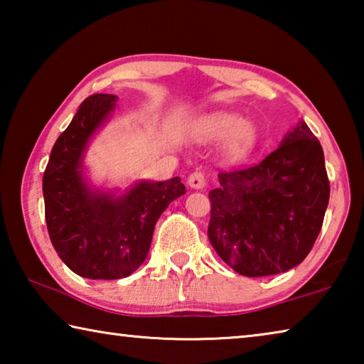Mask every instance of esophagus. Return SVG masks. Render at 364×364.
<instances>
[{
  "label": "esophagus",
  "mask_w": 364,
  "mask_h": 364,
  "mask_svg": "<svg viewBox=\"0 0 364 364\" xmlns=\"http://www.w3.org/2000/svg\"><path fill=\"white\" fill-rule=\"evenodd\" d=\"M188 184L189 188L193 189H204L205 188L204 173H202V171H194V173L188 178Z\"/></svg>",
  "instance_id": "34e87169"
}]
</instances>
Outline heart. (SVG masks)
I'll list each match as a JSON object with an SVG mask.
<instances>
[{"label": "heart", "mask_w": 364, "mask_h": 364, "mask_svg": "<svg viewBox=\"0 0 364 364\" xmlns=\"http://www.w3.org/2000/svg\"><path fill=\"white\" fill-rule=\"evenodd\" d=\"M196 136L205 143H215L223 137V154L232 162L249 156L257 144V127L236 112L215 110L202 117L194 128Z\"/></svg>", "instance_id": "heart-1"}]
</instances>
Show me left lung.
I'll return each mask as SVG.
<instances>
[{"label": "left lung", "instance_id": "obj_1", "mask_svg": "<svg viewBox=\"0 0 364 364\" xmlns=\"http://www.w3.org/2000/svg\"><path fill=\"white\" fill-rule=\"evenodd\" d=\"M208 239L228 267L249 278L305 260L321 231L329 180L318 138L304 120L255 167L221 171Z\"/></svg>", "mask_w": 364, "mask_h": 364}]
</instances>
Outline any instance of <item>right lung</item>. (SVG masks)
<instances>
[{"label": "right lung", "instance_id": "1", "mask_svg": "<svg viewBox=\"0 0 364 364\" xmlns=\"http://www.w3.org/2000/svg\"><path fill=\"white\" fill-rule=\"evenodd\" d=\"M119 97L93 95L53 146L43 175L45 217L51 242L73 273L88 279H120L146 260L152 232L171 200L186 193L180 176L139 180L125 193L91 186L83 159L95 133Z\"/></svg>", "mask_w": 364, "mask_h": 364}]
</instances>
